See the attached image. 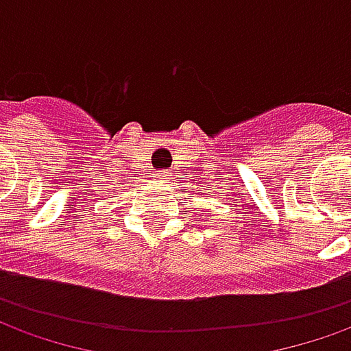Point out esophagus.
I'll return each instance as SVG.
<instances>
[{
    "instance_id": "esophagus-1",
    "label": "esophagus",
    "mask_w": 351,
    "mask_h": 351,
    "mask_svg": "<svg viewBox=\"0 0 351 351\" xmlns=\"http://www.w3.org/2000/svg\"><path fill=\"white\" fill-rule=\"evenodd\" d=\"M158 176H160V180H168V171H160Z\"/></svg>"
}]
</instances>
